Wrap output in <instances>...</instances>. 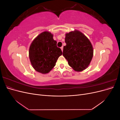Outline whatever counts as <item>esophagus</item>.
<instances>
[{
  "mask_svg": "<svg viewBox=\"0 0 120 120\" xmlns=\"http://www.w3.org/2000/svg\"><path fill=\"white\" fill-rule=\"evenodd\" d=\"M63 48H64V47H63V46H61V48H60V49H61V50H62V52H63Z\"/></svg>",
  "mask_w": 120,
  "mask_h": 120,
  "instance_id": "obj_1",
  "label": "esophagus"
}]
</instances>
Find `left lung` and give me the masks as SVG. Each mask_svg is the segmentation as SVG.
Wrapping results in <instances>:
<instances>
[{
  "label": "left lung",
  "mask_w": 120,
  "mask_h": 120,
  "mask_svg": "<svg viewBox=\"0 0 120 120\" xmlns=\"http://www.w3.org/2000/svg\"><path fill=\"white\" fill-rule=\"evenodd\" d=\"M65 42L63 55L69 66L77 71L85 70L93 56V46L89 39L80 31L75 30L66 34Z\"/></svg>",
  "instance_id": "8db88e82"
}]
</instances>
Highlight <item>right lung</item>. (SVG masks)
Listing matches in <instances>:
<instances>
[{"label": "right lung", "instance_id": "add662e5", "mask_svg": "<svg viewBox=\"0 0 120 120\" xmlns=\"http://www.w3.org/2000/svg\"><path fill=\"white\" fill-rule=\"evenodd\" d=\"M53 35L45 31L38 35L32 42L29 50V57L35 71L47 74L56 66L59 57L62 54Z\"/></svg>", "mask_w": 120, "mask_h": 120}]
</instances>
